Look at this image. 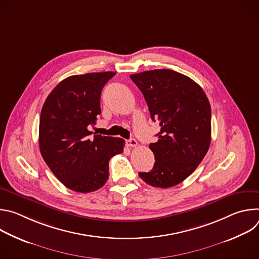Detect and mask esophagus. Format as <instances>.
Listing matches in <instances>:
<instances>
[{
	"mask_svg": "<svg viewBox=\"0 0 259 259\" xmlns=\"http://www.w3.org/2000/svg\"><path fill=\"white\" fill-rule=\"evenodd\" d=\"M126 144H127L128 146H130V147H136V146L138 145V142H137L134 138H131V139H128V140L126 141Z\"/></svg>",
	"mask_w": 259,
	"mask_h": 259,
	"instance_id": "esophagus-1",
	"label": "esophagus"
}]
</instances>
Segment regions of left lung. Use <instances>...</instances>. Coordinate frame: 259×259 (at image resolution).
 <instances>
[{
    "instance_id": "obj_1",
    "label": "left lung",
    "mask_w": 259,
    "mask_h": 259,
    "mask_svg": "<svg viewBox=\"0 0 259 259\" xmlns=\"http://www.w3.org/2000/svg\"><path fill=\"white\" fill-rule=\"evenodd\" d=\"M142 92L151 118L160 124L150 149L154 168L139 177L155 188L167 189L188 178L206 156L211 141V106L203 89L191 78L171 69L130 75Z\"/></svg>"
}]
</instances>
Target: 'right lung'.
I'll use <instances>...</instances> for the list:
<instances>
[{"mask_svg": "<svg viewBox=\"0 0 259 259\" xmlns=\"http://www.w3.org/2000/svg\"><path fill=\"white\" fill-rule=\"evenodd\" d=\"M113 71L91 72L62 80L42 107L39 145L53 174L69 190L90 193L108 179L110 158L122 154L125 140L94 135L88 127L100 115V95Z\"/></svg>", "mask_w": 259, "mask_h": 259, "instance_id": "1", "label": "right lung"}]
</instances>
